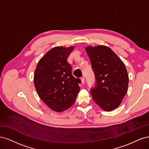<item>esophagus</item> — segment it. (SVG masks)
<instances>
[{"label":"esophagus","mask_w":149,"mask_h":149,"mask_svg":"<svg viewBox=\"0 0 149 149\" xmlns=\"http://www.w3.org/2000/svg\"><path fill=\"white\" fill-rule=\"evenodd\" d=\"M81 82L83 83V84L84 83V81H85V78L84 77H81Z\"/></svg>","instance_id":"1"}]
</instances>
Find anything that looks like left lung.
I'll use <instances>...</instances> for the list:
<instances>
[{
    "mask_svg": "<svg viewBox=\"0 0 149 149\" xmlns=\"http://www.w3.org/2000/svg\"><path fill=\"white\" fill-rule=\"evenodd\" d=\"M95 76L91 89L93 100L102 109L118 107L127 91L129 77L123 62L106 46L86 47Z\"/></svg>",
    "mask_w": 149,
    "mask_h": 149,
    "instance_id": "obj_1",
    "label": "left lung"
}]
</instances>
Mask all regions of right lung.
Wrapping results in <instances>:
<instances>
[{"mask_svg": "<svg viewBox=\"0 0 149 149\" xmlns=\"http://www.w3.org/2000/svg\"><path fill=\"white\" fill-rule=\"evenodd\" d=\"M74 47H56L39 61L34 74V84L42 100L53 111L62 112L74 103L81 80L72 75L67 58Z\"/></svg>", "mask_w": 149, "mask_h": 149, "instance_id": "add662e5", "label": "right lung"}]
</instances>
